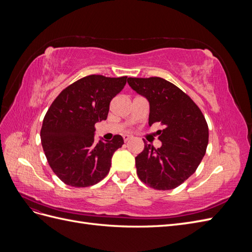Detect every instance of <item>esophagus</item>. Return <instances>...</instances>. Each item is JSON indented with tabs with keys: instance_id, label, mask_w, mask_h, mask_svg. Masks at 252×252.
<instances>
[{
	"instance_id": "1",
	"label": "esophagus",
	"mask_w": 252,
	"mask_h": 252,
	"mask_svg": "<svg viewBox=\"0 0 252 252\" xmlns=\"http://www.w3.org/2000/svg\"><path fill=\"white\" fill-rule=\"evenodd\" d=\"M123 139H124L125 142H128L129 140L132 139V135H130V134H125V135H123Z\"/></svg>"
}]
</instances>
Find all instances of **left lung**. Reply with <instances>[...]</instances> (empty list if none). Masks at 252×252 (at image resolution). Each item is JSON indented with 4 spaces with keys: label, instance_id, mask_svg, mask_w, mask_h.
Instances as JSON below:
<instances>
[{
    "label": "left lung",
    "instance_id": "obj_1",
    "mask_svg": "<svg viewBox=\"0 0 252 252\" xmlns=\"http://www.w3.org/2000/svg\"><path fill=\"white\" fill-rule=\"evenodd\" d=\"M129 86L149 102L151 126L158 130L162 146L145 147L135 158L136 173L145 184L158 190L177 188L193 174L208 145V125L202 111L185 93L162 78H128Z\"/></svg>",
    "mask_w": 252,
    "mask_h": 252
}]
</instances>
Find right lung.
I'll list each match as a JSON object with an SVG mask.
<instances>
[{"label": "right lung", "instance_id": "1", "mask_svg": "<svg viewBox=\"0 0 252 252\" xmlns=\"http://www.w3.org/2000/svg\"><path fill=\"white\" fill-rule=\"evenodd\" d=\"M127 77L91 74L61 93L43 120L41 142L52 171L66 185L93 186L108 174L121 135L94 142V125L107 119L112 98L124 88Z\"/></svg>", "mask_w": 252, "mask_h": 252}]
</instances>
